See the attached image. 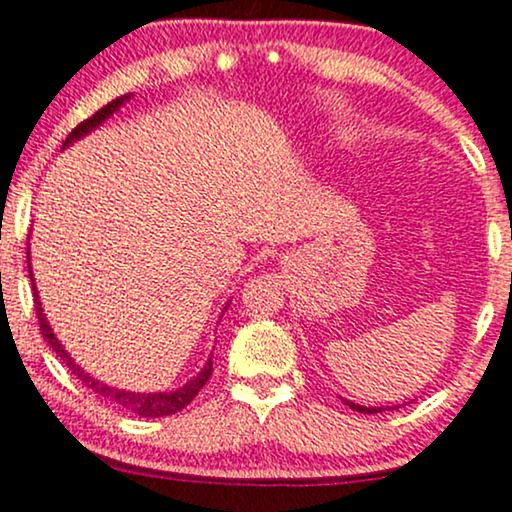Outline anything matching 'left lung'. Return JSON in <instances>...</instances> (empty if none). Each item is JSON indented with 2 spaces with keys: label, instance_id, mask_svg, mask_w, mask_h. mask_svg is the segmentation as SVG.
<instances>
[{
  "label": "left lung",
  "instance_id": "8db88e82",
  "mask_svg": "<svg viewBox=\"0 0 512 512\" xmlns=\"http://www.w3.org/2000/svg\"><path fill=\"white\" fill-rule=\"evenodd\" d=\"M346 405H350V408L357 410V412H365V415H374V412H381V410L400 408V405H391V408H384V405H381V408H367V405H357V403H353V400H346Z\"/></svg>",
  "mask_w": 512,
  "mask_h": 512
}]
</instances>
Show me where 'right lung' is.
<instances>
[{"label": "right lung", "instance_id": "1", "mask_svg": "<svg viewBox=\"0 0 512 512\" xmlns=\"http://www.w3.org/2000/svg\"><path fill=\"white\" fill-rule=\"evenodd\" d=\"M128 100H131V95H123V97H116L109 104H104L100 112H95L90 116V119H85L83 123H78L76 128L69 133V138L64 140V145H61V150H66V147L76 143V140L85 138V135L95 131V128H100L104 121L109 119V116H114V112H119V107H123ZM28 276L30 281H33V293H35V312H38V322H40V331L42 336H45V341L49 343V348L57 353L61 360L66 362V367L71 369V374H76V377L83 381L88 389H92L97 393V396L109 400V403H114L116 408L126 410V412H133V415L138 417H166V415H174V412L183 410L186 405L190 403L197 396V391L202 389V386L207 384L209 374H212V355L207 357L205 367L200 369V372L195 374L193 379L188 381V384L178 386L174 391H155V393H138V391H126V389H116V386H109L104 384V381L95 379L92 374L85 372L83 367L76 365V360L66 353V348L61 346V341L57 338V334L52 331V326H49L47 317H45V310H42V303H40V295H38V288H35V279H33V269H30V243H28ZM231 300H226L224 310H221V317H224V312L229 310Z\"/></svg>", "mask_w": 512, "mask_h": 512}]
</instances>
